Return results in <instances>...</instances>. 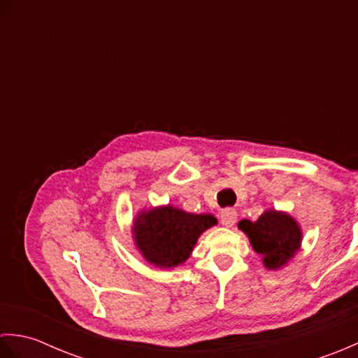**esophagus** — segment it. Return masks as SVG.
Here are the masks:
<instances>
[{"mask_svg":"<svg viewBox=\"0 0 358 358\" xmlns=\"http://www.w3.org/2000/svg\"><path fill=\"white\" fill-rule=\"evenodd\" d=\"M220 222H222L223 226L231 227L235 222H237V212L232 208H227L222 210V217H220Z\"/></svg>","mask_w":358,"mask_h":358,"instance_id":"obj_1","label":"esophagus"}]
</instances>
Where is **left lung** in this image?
Instances as JSON below:
<instances>
[{
	"label": "left lung",
	"mask_w": 358,
	"mask_h": 358,
	"mask_svg": "<svg viewBox=\"0 0 358 358\" xmlns=\"http://www.w3.org/2000/svg\"><path fill=\"white\" fill-rule=\"evenodd\" d=\"M238 229L248 235L250 246L262 255L266 269L277 271L299 252L303 232L296 220L287 212L268 209L255 222L241 220Z\"/></svg>",
	"instance_id": "1"
}]
</instances>
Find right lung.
<instances>
[{
    "instance_id": "right-lung-1",
    "label": "right lung",
    "mask_w": 358,
    "mask_h": 358,
    "mask_svg": "<svg viewBox=\"0 0 358 358\" xmlns=\"http://www.w3.org/2000/svg\"><path fill=\"white\" fill-rule=\"evenodd\" d=\"M217 224L212 214H191L171 204L143 209L134 220L132 238L144 260L162 269L183 264L200 235Z\"/></svg>"
}]
</instances>
